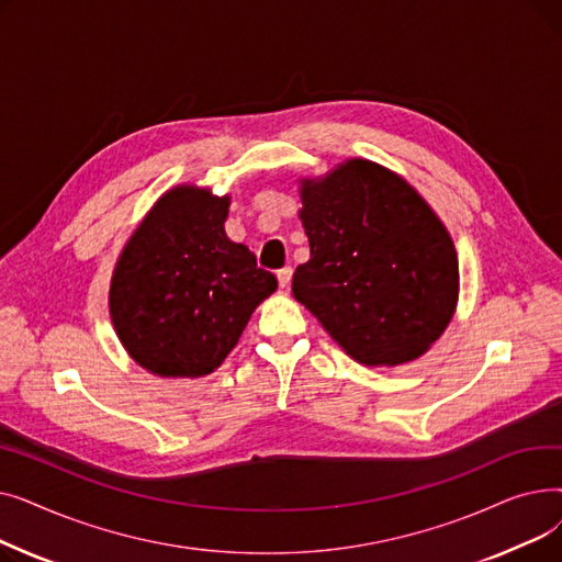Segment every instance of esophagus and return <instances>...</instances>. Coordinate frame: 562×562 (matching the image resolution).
<instances>
[{"label":"esophagus","instance_id":"1","mask_svg":"<svg viewBox=\"0 0 562 562\" xmlns=\"http://www.w3.org/2000/svg\"><path fill=\"white\" fill-rule=\"evenodd\" d=\"M291 276H293V269H291V266H284V269H280V271H278V282H280V286H282V289H289V284H291Z\"/></svg>","mask_w":562,"mask_h":562}]
</instances>
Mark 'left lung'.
I'll list each match as a JSON object with an SVG mask.
<instances>
[{"label": "left lung", "instance_id": "left-lung-1", "mask_svg": "<svg viewBox=\"0 0 562 562\" xmlns=\"http://www.w3.org/2000/svg\"><path fill=\"white\" fill-rule=\"evenodd\" d=\"M310 259L293 299L367 367L403 364L447 330L458 303L451 234L401 175L348 159L301 180Z\"/></svg>", "mask_w": 562, "mask_h": 562}]
</instances>
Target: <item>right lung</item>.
<instances>
[{"mask_svg": "<svg viewBox=\"0 0 562 562\" xmlns=\"http://www.w3.org/2000/svg\"><path fill=\"white\" fill-rule=\"evenodd\" d=\"M229 195L175 187L115 261L109 312L130 358L161 378H202L223 364L273 273L225 234Z\"/></svg>", "mask_w": 562, "mask_h": 562, "instance_id": "add662e5", "label": "right lung"}]
</instances>
